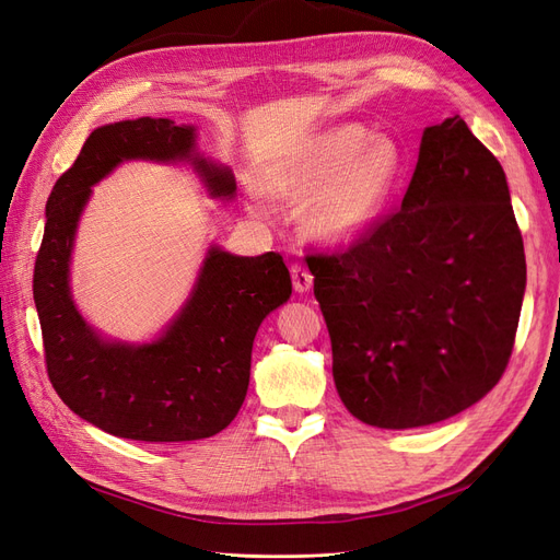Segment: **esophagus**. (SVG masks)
Masks as SVG:
<instances>
[{"instance_id":"obj_1","label":"esophagus","mask_w":560,"mask_h":560,"mask_svg":"<svg viewBox=\"0 0 560 560\" xmlns=\"http://www.w3.org/2000/svg\"><path fill=\"white\" fill-rule=\"evenodd\" d=\"M292 284H294V290H296L299 294L308 292L311 287H313V276H311V270H308L306 266L294 264V266H292Z\"/></svg>"}]
</instances>
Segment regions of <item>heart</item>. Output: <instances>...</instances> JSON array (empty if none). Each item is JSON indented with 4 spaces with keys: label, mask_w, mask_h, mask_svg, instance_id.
Returning a JSON list of instances; mask_svg holds the SVG:
<instances>
[{
    "label": "heart",
    "mask_w": 560,
    "mask_h": 560,
    "mask_svg": "<svg viewBox=\"0 0 560 560\" xmlns=\"http://www.w3.org/2000/svg\"><path fill=\"white\" fill-rule=\"evenodd\" d=\"M404 171L401 147L389 135H369L360 124L334 128L299 151L284 177L287 191L313 200L308 229L341 245L371 229L395 196Z\"/></svg>",
    "instance_id": "obj_1"
}]
</instances>
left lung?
<instances>
[{
  "label": "left lung",
  "mask_w": 560,
  "mask_h": 560,
  "mask_svg": "<svg viewBox=\"0 0 560 560\" xmlns=\"http://www.w3.org/2000/svg\"><path fill=\"white\" fill-rule=\"evenodd\" d=\"M306 261L338 397L366 425H432L502 378L525 292L523 238L500 161L460 116L422 132L397 210L348 249Z\"/></svg>",
  "instance_id": "obj_1"
}]
</instances>
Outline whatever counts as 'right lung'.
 <instances>
[{
  "label": "right lung",
  "mask_w": 560,
  "mask_h": 560,
  "mask_svg": "<svg viewBox=\"0 0 560 560\" xmlns=\"http://www.w3.org/2000/svg\"><path fill=\"white\" fill-rule=\"evenodd\" d=\"M194 126L135 118L89 135L46 202L32 292L50 385L83 420L135 442H196L229 428L249 385L252 343L264 317L292 294L278 252L235 257L210 247L198 282L154 343L105 341L74 306L70 254L91 186L121 161H191L212 196L233 198L226 167L200 159Z\"/></svg>",
  "instance_id": "add662e5"
}]
</instances>
